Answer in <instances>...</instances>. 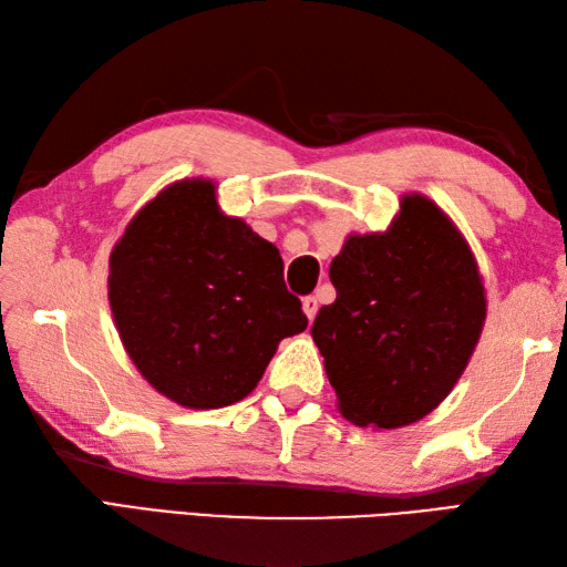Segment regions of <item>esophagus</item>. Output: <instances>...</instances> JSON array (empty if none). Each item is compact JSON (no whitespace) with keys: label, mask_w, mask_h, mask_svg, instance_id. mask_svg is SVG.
<instances>
[{"label":"esophagus","mask_w":567,"mask_h":567,"mask_svg":"<svg viewBox=\"0 0 567 567\" xmlns=\"http://www.w3.org/2000/svg\"><path fill=\"white\" fill-rule=\"evenodd\" d=\"M302 309H305V315H307V319L309 321H315V317H317V311H319V302H317V297H305L302 299Z\"/></svg>","instance_id":"1"}]
</instances>
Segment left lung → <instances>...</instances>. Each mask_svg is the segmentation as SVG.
I'll use <instances>...</instances> for the list:
<instances>
[{"mask_svg":"<svg viewBox=\"0 0 567 567\" xmlns=\"http://www.w3.org/2000/svg\"><path fill=\"white\" fill-rule=\"evenodd\" d=\"M336 302L311 336L358 426L400 429L431 414L485 327L483 275L457 226L424 195H404L388 231L351 234L329 270Z\"/></svg>","mask_w":567,"mask_h":567,"instance_id":"8db88e82","label":"left lung"}]
</instances>
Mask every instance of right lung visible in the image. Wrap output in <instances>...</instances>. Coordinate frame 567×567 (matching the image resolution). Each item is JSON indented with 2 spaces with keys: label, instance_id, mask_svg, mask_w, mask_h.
Wrapping results in <instances>:
<instances>
[{
  "label": "right lung",
  "instance_id": "obj_1",
  "mask_svg": "<svg viewBox=\"0 0 567 567\" xmlns=\"http://www.w3.org/2000/svg\"><path fill=\"white\" fill-rule=\"evenodd\" d=\"M110 307L141 375L189 409L244 400L277 343L307 329L280 250L226 216L204 177L167 185L128 221L110 256Z\"/></svg>",
  "mask_w": 567,
  "mask_h": 567
}]
</instances>
